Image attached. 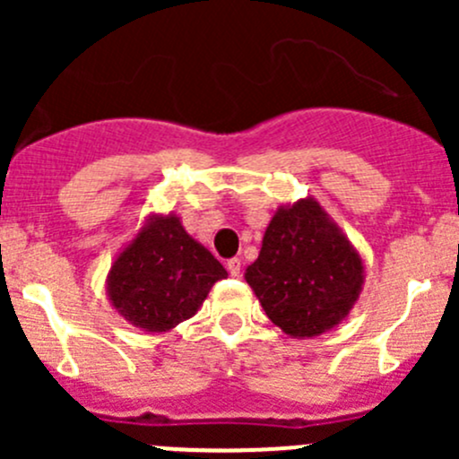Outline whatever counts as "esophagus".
Here are the masks:
<instances>
[{
    "label": "esophagus",
    "instance_id": "34e87169",
    "mask_svg": "<svg viewBox=\"0 0 459 459\" xmlns=\"http://www.w3.org/2000/svg\"><path fill=\"white\" fill-rule=\"evenodd\" d=\"M226 268H229V273H230V275H233V277L242 275V262H239L238 257L229 259V262H226Z\"/></svg>",
    "mask_w": 459,
    "mask_h": 459
}]
</instances>
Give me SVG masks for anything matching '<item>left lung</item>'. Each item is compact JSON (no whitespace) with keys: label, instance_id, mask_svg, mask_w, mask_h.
Here are the masks:
<instances>
[{"label":"left lung","instance_id":"8db88e82","mask_svg":"<svg viewBox=\"0 0 459 459\" xmlns=\"http://www.w3.org/2000/svg\"><path fill=\"white\" fill-rule=\"evenodd\" d=\"M244 280L268 319L295 340L331 331L353 311L364 259L313 197L275 211Z\"/></svg>","mask_w":459,"mask_h":459}]
</instances>
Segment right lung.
I'll return each mask as SVG.
<instances>
[{
  "label": "right lung",
  "instance_id": "1",
  "mask_svg": "<svg viewBox=\"0 0 459 459\" xmlns=\"http://www.w3.org/2000/svg\"><path fill=\"white\" fill-rule=\"evenodd\" d=\"M226 275L175 212H151L110 264L106 295L128 324L146 333H169L195 316L212 284Z\"/></svg>",
  "mask_w": 459,
  "mask_h": 459
}]
</instances>
